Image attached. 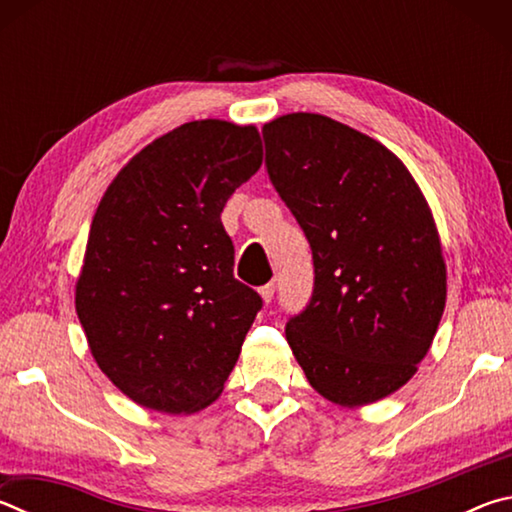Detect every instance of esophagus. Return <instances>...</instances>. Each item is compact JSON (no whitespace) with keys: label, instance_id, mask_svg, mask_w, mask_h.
<instances>
[{"label":"esophagus","instance_id":"34e87169","mask_svg":"<svg viewBox=\"0 0 512 512\" xmlns=\"http://www.w3.org/2000/svg\"><path fill=\"white\" fill-rule=\"evenodd\" d=\"M259 296H262V300H264L266 305H268V302H271V300H273V296H275V284H273V282L264 284V287L259 289Z\"/></svg>","mask_w":512,"mask_h":512}]
</instances>
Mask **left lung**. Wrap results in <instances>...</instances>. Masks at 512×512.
<instances>
[{
	"label": "left lung",
	"instance_id": "8db88e82",
	"mask_svg": "<svg viewBox=\"0 0 512 512\" xmlns=\"http://www.w3.org/2000/svg\"><path fill=\"white\" fill-rule=\"evenodd\" d=\"M262 133L268 176L314 255L311 302L287 323L293 357L329 402L384 400L418 372L445 311L427 198L393 151L341 121L291 112Z\"/></svg>",
	"mask_w": 512,
	"mask_h": 512
}]
</instances>
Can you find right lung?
Instances as JSON below:
<instances>
[{"label": "right lung", "mask_w": 512, "mask_h": 512, "mask_svg": "<svg viewBox=\"0 0 512 512\" xmlns=\"http://www.w3.org/2000/svg\"><path fill=\"white\" fill-rule=\"evenodd\" d=\"M257 126L198 119L133 155L94 212L76 314L97 366L144 409L210 406L262 307L221 223L262 167Z\"/></svg>", "instance_id": "add662e5"}]
</instances>
